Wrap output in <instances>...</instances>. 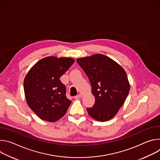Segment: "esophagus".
<instances>
[{"label":"esophagus","mask_w":160,"mask_h":160,"mask_svg":"<svg viewBox=\"0 0 160 160\" xmlns=\"http://www.w3.org/2000/svg\"><path fill=\"white\" fill-rule=\"evenodd\" d=\"M82 97V94H78V95H77V96H76L75 97V99H79V98H81Z\"/></svg>","instance_id":"34e87169"}]
</instances>
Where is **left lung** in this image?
Segmentation results:
<instances>
[{"mask_svg":"<svg viewBox=\"0 0 160 160\" xmlns=\"http://www.w3.org/2000/svg\"><path fill=\"white\" fill-rule=\"evenodd\" d=\"M77 61L88 77L96 99L94 106L87 108L88 115L99 122L111 120L129 93L125 71L117 62L100 54L78 58Z\"/></svg>","mask_w":160,"mask_h":160,"instance_id":"obj_1","label":"left lung"}]
</instances>
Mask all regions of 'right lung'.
Returning a JSON list of instances; mask_svg holds the SVG:
<instances>
[{
  "instance_id": "right-lung-1",
  "label": "right lung",
  "mask_w": 160,
  "mask_h": 160,
  "mask_svg": "<svg viewBox=\"0 0 160 160\" xmlns=\"http://www.w3.org/2000/svg\"><path fill=\"white\" fill-rule=\"evenodd\" d=\"M75 60L49 56L34 64L24 80L28 106L42 120L53 122L62 118L72 101L66 96V87L59 78Z\"/></svg>"
}]
</instances>
